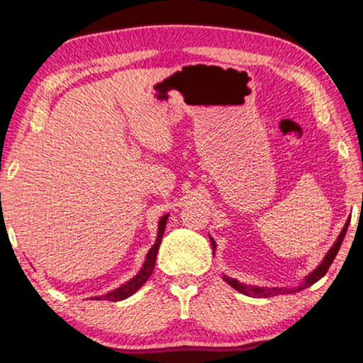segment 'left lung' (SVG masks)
Returning <instances> with one entry per match:
<instances>
[{
  "instance_id": "8db88e82",
  "label": "left lung",
  "mask_w": 363,
  "mask_h": 363,
  "mask_svg": "<svg viewBox=\"0 0 363 363\" xmlns=\"http://www.w3.org/2000/svg\"><path fill=\"white\" fill-rule=\"evenodd\" d=\"M351 220H346V224H344L342 230L340 232V235H337L336 242L333 243V247H331L327 255H325V257L322 259V262L318 264V266L312 270V272L309 275H306L304 280L301 281V284L298 286H291V288H286V286H272V288H267V286H255V285H247V284H242V281H238L237 279H232V277H227V275H223L224 281H227L233 290L240 291L242 294H247V296H251V298H269V296H277V294H290V293H296V291H301L304 290V288L314 285L315 281L320 280L325 274H327V270L330 269L331 262H333V259L337 255V251H340V247L341 243L344 240V235H346L347 232V225ZM210 242H211V247H213V255L214 251H216V242H214V238L210 237Z\"/></svg>"
}]
</instances>
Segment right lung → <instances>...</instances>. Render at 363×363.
<instances>
[{"label":"right lung","instance_id":"right-lung-1","mask_svg":"<svg viewBox=\"0 0 363 363\" xmlns=\"http://www.w3.org/2000/svg\"><path fill=\"white\" fill-rule=\"evenodd\" d=\"M169 214H163L162 218L158 220V230H157V240L153 243V247L149 250V253L145 256V261L143 264V267H140L139 272L134 275L131 280H128L126 284H123L121 286L115 288L107 294H102V296H94L93 299H107V301H121V299H126L130 298L131 294L136 293L140 286H143L149 277L153 272V267H155V261H157V253H158V248H160V243H162V238H163V233H164V227H167V220H168Z\"/></svg>","mask_w":363,"mask_h":363}]
</instances>
